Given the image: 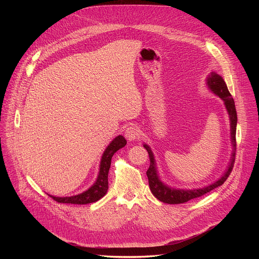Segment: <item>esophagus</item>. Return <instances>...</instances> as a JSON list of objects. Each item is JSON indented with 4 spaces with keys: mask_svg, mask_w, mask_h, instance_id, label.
<instances>
[{
    "mask_svg": "<svg viewBox=\"0 0 259 259\" xmlns=\"http://www.w3.org/2000/svg\"><path fill=\"white\" fill-rule=\"evenodd\" d=\"M139 135H140V131L136 126H130L125 131V137L129 141H134L139 137Z\"/></svg>",
    "mask_w": 259,
    "mask_h": 259,
    "instance_id": "obj_1",
    "label": "esophagus"
}]
</instances>
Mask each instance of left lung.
Masks as SVG:
<instances>
[{
  "instance_id": "8db88e82",
  "label": "left lung",
  "mask_w": 259,
  "mask_h": 259,
  "mask_svg": "<svg viewBox=\"0 0 259 259\" xmlns=\"http://www.w3.org/2000/svg\"><path fill=\"white\" fill-rule=\"evenodd\" d=\"M206 85L208 89L218 96L221 100L224 101L225 106L227 108V112L230 116V128H231V143L233 146V152L231 155V159L229 162V165L225 171V173L221 175L219 179L214 181L211 184H208V186L200 189H193V190H183V189H175L169 187L168 184L164 183L159 175L158 168H157V163L155 160L154 153L152 151L151 147L147 145L146 143H143L144 149L149 153L150 156V168L146 171L147 178H149V184H150V189L153 193V195L160 200L163 203L167 204H182L186 203L190 200H193L195 198L201 197L212 190L220 187L229 177L231 174L234 163H235V156H236V130H237V112H236V106H235V101L228 89V86L224 80V78L221 77L218 73L215 71H211L210 75L206 78Z\"/></svg>"
}]
</instances>
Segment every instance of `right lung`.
Returning a JSON list of instances; mask_svg holds the SVG:
<instances>
[{
    "label": "right lung",
    "mask_w": 259,
    "mask_h": 259,
    "mask_svg": "<svg viewBox=\"0 0 259 259\" xmlns=\"http://www.w3.org/2000/svg\"><path fill=\"white\" fill-rule=\"evenodd\" d=\"M127 141L124 136L119 135L115 137L109 144L106 146L104 150L102 157L100 159V165H99V171L97 178L92 186L86 190L85 192L70 197H52L56 202L58 203H66V204H78V205H85L89 203H94L98 200H100L107 192L108 190V171L110 168V162H112V158L114 154L119 151L122 147L126 145Z\"/></svg>",
    "instance_id": "right-lung-1"
}]
</instances>
